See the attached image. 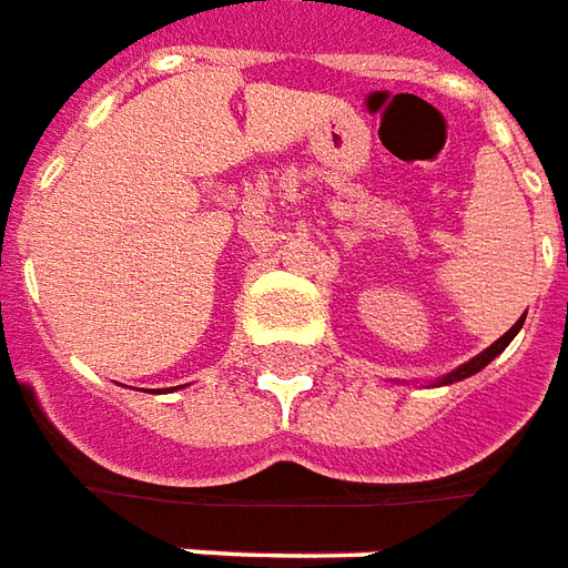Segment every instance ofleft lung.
<instances>
[{"label":"left lung","mask_w":568,"mask_h":568,"mask_svg":"<svg viewBox=\"0 0 568 568\" xmlns=\"http://www.w3.org/2000/svg\"><path fill=\"white\" fill-rule=\"evenodd\" d=\"M523 321H526V317H520V321H517V324H514V327H510L508 333L501 336V339L493 342V345L486 348L484 355H477V357H474V361H468V364H462V367H458L456 373H449V376H444V379H440V385H449V382H458V379H468V376H474L477 369H484L486 364L493 361V357H498V355H501V352H505V348H508V342L514 339L517 333H520Z\"/></svg>","instance_id":"1"}]
</instances>
